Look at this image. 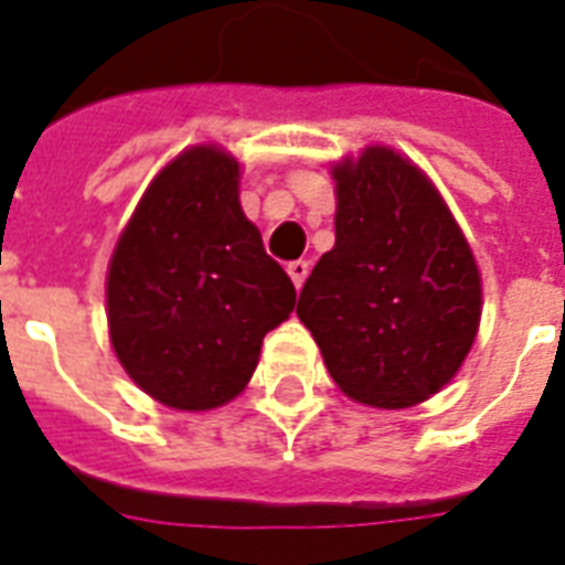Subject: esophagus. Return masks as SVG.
Wrapping results in <instances>:
<instances>
[{
	"label": "esophagus",
	"mask_w": 565,
	"mask_h": 565,
	"mask_svg": "<svg viewBox=\"0 0 565 565\" xmlns=\"http://www.w3.org/2000/svg\"><path fill=\"white\" fill-rule=\"evenodd\" d=\"M287 273H290L292 284H296V290H301V284H305V278H308V273H310V264L308 260H292V264L287 266Z\"/></svg>",
	"instance_id": "1"
}]
</instances>
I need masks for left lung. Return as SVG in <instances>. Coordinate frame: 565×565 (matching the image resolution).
<instances>
[{"label": "left lung", "mask_w": 565, "mask_h": 565, "mask_svg": "<svg viewBox=\"0 0 565 565\" xmlns=\"http://www.w3.org/2000/svg\"><path fill=\"white\" fill-rule=\"evenodd\" d=\"M337 243L299 319L345 395L398 411L457 375L481 322V275L437 188L386 146L334 167Z\"/></svg>", "instance_id": "obj_1"}]
</instances>
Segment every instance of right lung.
<instances>
[{"mask_svg":"<svg viewBox=\"0 0 565 565\" xmlns=\"http://www.w3.org/2000/svg\"><path fill=\"white\" fill-rule=\"evenodd\" d=\"M239 163L193 146L167 163L108 266V328L135 384L175 411L243 393L296 287L239 207Z\"/></svg>","mask_w":565,"mask_h":565,"instance_id":"obj_1","label":"right lung"}]
</instances>
